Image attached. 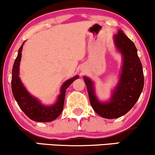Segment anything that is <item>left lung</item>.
I'll use <instances>...</instances> for the list:
<instances>
[{"label":"left lung","mask_w":155,"mask_h":155,"mask_svg":"<svg viewBox=\"0 0 155 155\" xmlns=\"http://www.w3.org/2000/svg\"><path fill=\"white\" fill-rule=\"evenodd\" d=\"M115 42L122 53L124 63L120 81L110 102H99L92 81L88 77H84L93 110L107 119L119 118L127 113L139 100L144 83L142 65L134 42L121 30L115 35Z\"/></svg>","instance_id":"8db88e82"}]
</instances>
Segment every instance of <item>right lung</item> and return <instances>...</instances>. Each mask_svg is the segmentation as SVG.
<instances>
[{
  "label": "right lung",
  "instance_id": "right-lung-1",
  "mask_svg": "<svg viewBox=\"0 0 155 155\" xmlns=\"http://www.w3.org/2000/svg\"><path fill=\"white\" fill-rule=\"evenodd\" d=\"M23 45L18 49V55L15 60L12 69V93L15 100L18 103L21 110L31 120L37 122H50L55 120L61 115L64 105L66 89L69 87L71 84L74 82L79 76H76L69 80H67L62 85L61 94L58 96L57 102L52 106L42 105L37 99L33 97L26 90L18 77L19 63L21 58V51Z\"/></svg>",
  "mask_w": 155,
  "mask_h": 155
}]
</instances>
